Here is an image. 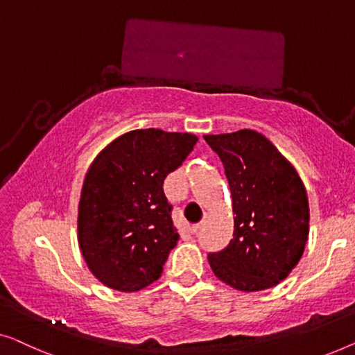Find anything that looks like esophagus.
Masks as SVG:
<instances>
[{
  "mask_svg": "<svg viewBox=\"0 0 355 355\" xmlns=\"http://www.w3.org/2000/svg\"><path fill=\"white\" fill-rule=\"evenodd\" d=\"M206 222H207V220H206V218H204V220L196 223V225H193V227H191V233H198L199 230H201L204 225H206Z\"/></svg>",
  "mask_w": 355,
  "mask_h": 355,
  "instance_id": "esophagus-1",
  "label": "esophagus"
}]
</instances>
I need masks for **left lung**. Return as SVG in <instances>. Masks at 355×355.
<instances>
[{
	"label": "left lung",
	"mask_w": 355,
	"mask_h": 355,
	"mask_svg": "<svg viewBox=\"0 0 355 355\" xmlns=\"http://www.w3.org/2000/svg\"><path fill=\"white\" fill-rule=\"evenodd\" d=\"M218 154L233 204V239L209 254L218 279L238 291L277 286L302 257L309 239V199L291 162L256 130L204 135Z\"/></svg>",
	"instance_id": "obj_1"
}]
</instances>
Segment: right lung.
<instances>
[{"instance_id": "obj_1", "label": "right lung", "mask_w": 355, "mask_h": 355, "mask_svg": "<svg viewBox=\"0 0 355 355\" xmlns=\"http://www.w3.org/2000/svg\"><path fill=\"white\" fill-rule=\"evenodd\" d=\"M193 133L159 128L121 135L94 157L78 202V246L104 286L135 293L156 282L175 248L162 184L193 151Z\"/></svg>"}]
</instances>
